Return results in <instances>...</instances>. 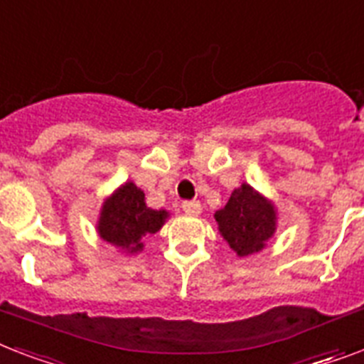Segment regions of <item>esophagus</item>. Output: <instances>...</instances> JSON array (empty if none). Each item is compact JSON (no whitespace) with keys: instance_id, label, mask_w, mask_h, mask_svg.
<instances>
[{"instance_id":"1","label":"esophagus","mask_w":364,"mask_h":364,"mask_svg":"<svg viewBox=\"0 0 364 364\" xmlns=\"http://www.w3.org/2000/svg\"><path fill=\"white\" fill-rule=\"evenodd\" d=\"M183 211L192 217H198L202 213V203L200 202H183Z\"/></svg>"}]
</instances>
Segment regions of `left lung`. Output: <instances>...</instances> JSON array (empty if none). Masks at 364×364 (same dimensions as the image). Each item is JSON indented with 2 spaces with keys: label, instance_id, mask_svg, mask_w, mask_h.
Instances as JSON below:
<instances>
[{
  "label": "left lung",
  "instance_id": "1",
  "mask_svg": "<svg viewBox=\"0 0 364 364\" xmlns=\"http://www.w3.org/2000/svg\"><path fill=\"white\" fill-rule=\"evenodd\" d=\"M218 232L239 258H247L265 249L277 232L279 213L269 200L249 183L232 192L228 203L215 213Z\"/></svg>",
  "mask_w": 364,
  "mask_h": 364
}]
</instances>
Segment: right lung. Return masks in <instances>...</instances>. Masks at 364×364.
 <instances>
[{
	"instance_id": "obj_1",
	"label": "right lung",
	"mask_w": 364,
	"mask_h": 364,
	"mask_svg": "<svg viewBox=\"0 0 364 364\" xmlns=\"http://www.w3.org/2000/svg\"><path fill=\"white\" fill-rule=\"evenodd\" d=\"M170 213L147 208L146 194L132 181H125L105 198L100 205L97 233L119 252L132 256L144 250V237L164 226Z\"/></svg>"
}]
</instances>
